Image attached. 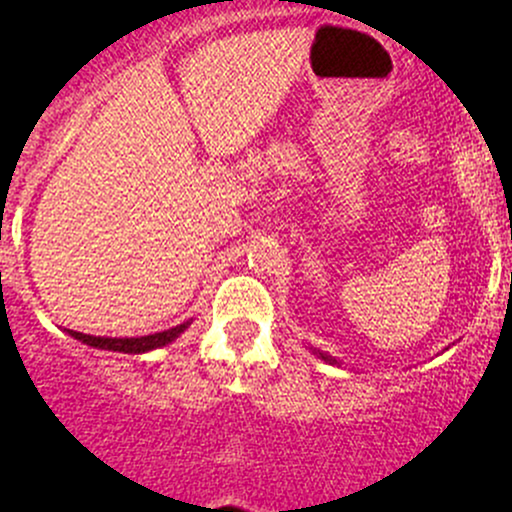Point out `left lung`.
Instances as JSON below:
<instances>
[{"instance_id":"1","label":"left lung","mask_w":512,"mask_h":512,"mask_svg":"<svg viewBox=\"0 0 512 512\" xmlns=\"http://www.w3.org/2000/svg\"><path fill=\"white\" fill-rule=\"evenodd\" d=\"M313 351H315V354H317V356H320V358H322V361L332 363V366H334V363H337V358H332L330 354H322V351H317V349H313Z\"/></svg>"}]
</instances>
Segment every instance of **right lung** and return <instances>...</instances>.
<instances>
[{"instance_id":"1","label":"right lung","mask_w":512,"mask_h":512,"mask_svg":"<svg viewBox=\"0 0 512 512\" xmlns=\"http://www.w3.org/2000/svg\"><path fill=\"white\" fill-rule=\"evenodd\" d=\"M190 327V322H182L178 327H170V330L156 332V334H146V337H125V339H117V337H93V334H84V332H74L67 330L72 334L74 339L84 342L93 349H105V351H120V354H146L151 349H161L170 342L180 337L182 332Z\"/></svg>"}]
</instances>
